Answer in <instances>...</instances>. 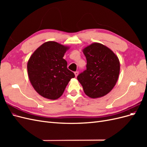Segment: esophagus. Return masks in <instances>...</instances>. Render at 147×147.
<instances>
[{
  "label": "esophagus",
  "instance_id": "obj_1",
  "mask_svg": "<svg viewBox=\"0 0 147 147\" xmlns=\"http://www.w3.org/2000/svg\"><path fill=\"white\" fill-rule=\"evenodd\" d=\"M74 74H75V77H77L78 76V71H76V72H74Z\"/></svg>",
  "mask_w": 147,
  "mask_h": 147
}]
</instances>
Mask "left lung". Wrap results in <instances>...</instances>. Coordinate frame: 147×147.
Instances as JSON below:
<instances>
[{"instance_id":"1","label":"left lung","mask_w":147,"mask_h":147,"mask_svg":"<svg viewBox=\"0 0 147 147\" xmlns=\"http://www.w3.org/2000/svg\"><path fill=\"white\" fill-rule=\"evenodd\" d=\"M83 52L87 61L86 70L78 75V80L88 97H103L112 91L118 80L120 70L118 57L99 43L91 44Z\"/></svg>"}]
</instances>
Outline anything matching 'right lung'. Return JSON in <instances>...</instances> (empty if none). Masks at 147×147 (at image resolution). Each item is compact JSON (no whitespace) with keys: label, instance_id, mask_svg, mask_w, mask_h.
Returning <instances> with one entry per match:
<instances>
[{"label":"right lung","instance_id":"add662e5","mask_svg":"<svg viewBox=\"0 0 147 147\" xmlns=\"http://www.w3.org/2000/svg\"><path fill=\"white\" fill-rule=\"evenodd\" d=\"M69 49V47L49 41L40 46L30 57L27 65L30 82L34 90L45 98L58 99L70 79L75 77L63 59Z\"/></svg>","mask_w":147,"mask_h":147}]
</instances>
